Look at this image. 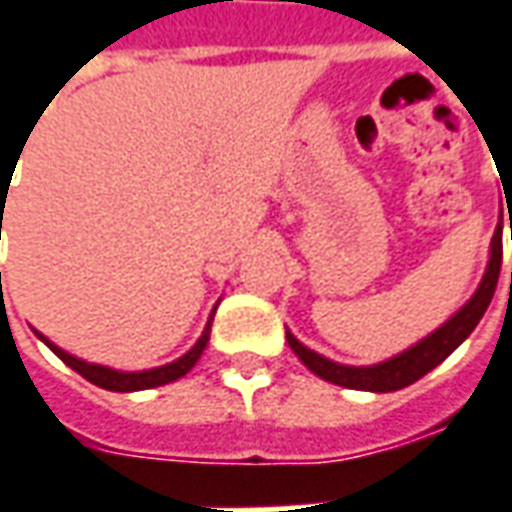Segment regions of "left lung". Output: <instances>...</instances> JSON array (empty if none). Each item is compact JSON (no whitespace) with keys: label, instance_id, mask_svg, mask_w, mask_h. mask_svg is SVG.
<instances>
[{"label":"left lung","instance_id":"left-lung-1","mask_svg":"<svg viewBox=\"0 0 512 512\" xmlns=\"http://www.w3.org/2000/svg\"><path fill=\"white\" fill-rule=\"evenodd\" d=\"M512 238V227H510ZM499 268H502V227H496L494 241H491V260L485 268V277L480 282V288L472 299L463 304L461 310L452 315L450 321L444 323L441 329L428 334L422 343L414 348H408L403 354H397L395 359H386L381 365L373 367H348L337 365L326 356L315 354L307 345H301L293 334L288 332V345L293 348V354L299 356L307 370H312L315 376H321L323 381H332L345 389H365V392H395L403 386L414 384L419 378L430 373L433 367L441 365L447 356L458 348V345L474 332V326L480 323V318L488 310V304L494 299L496 282H499ZM512 277V274H510Z\"/></svg>","mask_w":512,"mask_h":512}]
</instances>
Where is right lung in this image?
I'll list each match as a JSON object with an SVG mask.
<instances>
[{
  "instance_id": "1",
  "label": "right lung",
  "mask_w": 512,
  "mask_h": 512,
  "mask_svg": "<svg viewBox=\"0 0 512 512\" xmlns=\"http://www.w3.org/2000/svg\"><path fill=\"white\" fill-rule=\"evenodd\" d=\"M0 227H2V219H0ZM2 277V274H0ZM43 343L49 345L54 354L60 356L65 365L76 370L79 376L87 378L90 384L101 386V389H109V392H139V389H153V386H164L169 381H178L180 376H186L191 367L197 365V359L202 356L205 351V345H208V337H211V323L205 326V332L202 337L197 340V345L191 348L189 354H183L178 362H169L164 367H156V370H142V373H117V370H109V367H101V365H87L82 359H76V356L65 354L62 348H57L54 343H49L43 334H38Z\"/></svg>"
}]
</instances>
